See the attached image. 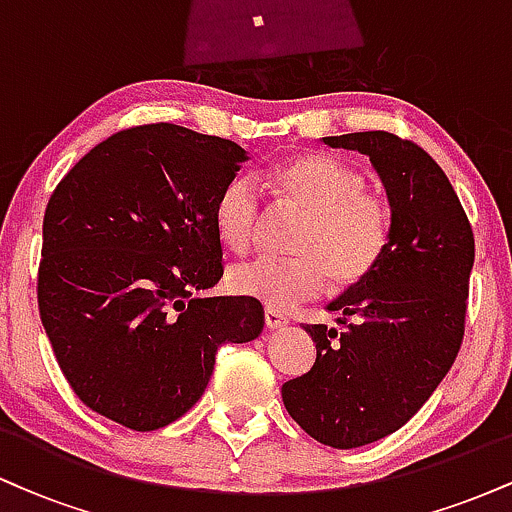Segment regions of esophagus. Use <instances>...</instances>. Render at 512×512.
Instances as JSON below:
<instances>
[{"label":"esophagus","mask_w":512,"mask_h":512,"mask_svg":"<svg viewBox=\"0 0 512 512\" xmlns=\"http://www.w3.org/2000/svg\"><path fill=\"white\" fill-rule=\"evenodd\" d=\"M264 322H267L269 330H279V327L289 325V317H286L284 313H279L276 308H267L264 310Z\"/></svg>","instance_id":"1"}]
</instances>
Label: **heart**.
Wrapping results in <instances>:
<instances>
[{"instance_id":"obj_1","label":"heart","mask_w":512,"mask_h":512,"mask_svg":"<svg viewBox=\"0 0 512 512\" xmlns=\"http://www.w3.org/2000/svg\"><path fill=\"white\" fill-rule=\"evenodd\" d=\"M262 187L284 207L303 211L291 260L257 257L236 264L228 284L240 296L286 310L332 291H349L375 274L392 240V211L368 190L361 170L322 151H301L260 173ZM262 195L248 178H233L214 204L216 236L228 250L245 252L262 223Z\"/></svg>"}]
</instances>
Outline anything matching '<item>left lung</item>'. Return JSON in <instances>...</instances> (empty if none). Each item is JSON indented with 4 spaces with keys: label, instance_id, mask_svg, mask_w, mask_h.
<instances>
[{
    "label": "left lung",
    "instance_id": "left-lung-1",
    "mask_svg": "<svg viewBox=\"0 0 512 512\" xmlns=\"http://www.w3.org/2000/svg\"><path fill=\"white\" fill-rule=\"evenodd\" d=\"M325 144L370 158L390 199L392 240L375 274L330 303L342 330L305 325L317 358L281 397L310 438L349 450L407 424L455 363L474 233L448 175L419 144L380 129Z\"/></svg>",
    "mask_w": 512,
    "mask_h": 512
}]
</instances>
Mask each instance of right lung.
Here are the masks:
<instances>
[{"label": "right lung", "instance_id": "right-lung-1", "mask_svg": "<svg viewBox=\"0 0 512 512\" xmlns=\"http://www.w3.org/2000/svg\"><path fill=\"white\" fill-rule=\"evenodd\" d=\"M248 161L231 139L156 122L93 146L52 192L38 308L74 395L156 431L195 407L216 351L264 327L252 296L197 298L223 276L214 204Z\"/></svg>", "mask_w": 512, "mask_h": 512}]
</instances>
